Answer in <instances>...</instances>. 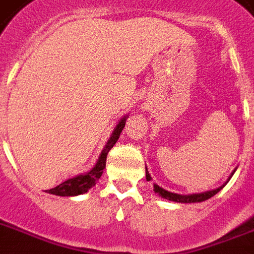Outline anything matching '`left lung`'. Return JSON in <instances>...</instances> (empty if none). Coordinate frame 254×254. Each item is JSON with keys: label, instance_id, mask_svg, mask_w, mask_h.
<instances>
[{"label": "left lung", "instance_id": "1", "mask_svg": "<svg viewBox=\"0 0 254 254\" xmlns=\"http://www.w3.org/2000/svg\"><path fill=\"white\" fill-rule=\"evenodd\" d=\"M235 171H236V169L233 170L232 174L229 175L228 181L225 182L224 185L220 186V187H217V189L215 190H211V191H205V192L191 193V195H181V193L170 192V191L162 189L161 186L155 185V183H154V192L157 193V195H159L161 197H163V199H167V200H171V201H177V203H199V201H204L207 200V199H209V197H212L213 195H216V193L219 192V191H220V190L227 185V183H228L229 179H231L233 174H235ZM146 181H151V177H150V174H149V171H147V169H146Z\"/></svg>", "mask_w": 254, "mask_h": 254}]
</instances>
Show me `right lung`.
I'll return each instance as SVG.
<instances>
[{
  "instance_id": "1",
  "label": "right lung",
  "mask_w": 254,
  "mask_h": 254,
  "mask_svg": "<svg viewBox=\"0 0 254 254\" xmlns=\"http://www.w3.org/2000/svg\"><path fill=\"white\" fill-rule=\"evenodd\" d=\"M129 116H124L123 119L120 120L116 127L112 131L111 137L108 139L107 145L104 146V149L100 153V157L97 159V162L93 167H92L88 173L80 174L76 177L67 179L63 183H61L57 187H54L51 190H47L46 192L53 193V195H58V196H76V195H81V193L88 192V190H91L93 186L97 183L100 177L103 175V170L105 169V163H107V155L109 153L112 147L115 146V143L117 142V139L120 138V134L123 131L127 119Z\"/></svg>"
}]
</instances>
